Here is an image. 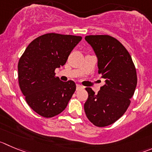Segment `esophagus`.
<instances>
[{"label":"esophagus","mask_w":152,"mask_h":152,"mask_svg":"<svg viewBox=\"0 0 152 152\" xmlns=\"http://www.w3.org/2000/svg\"><path fill=\"white\" fill-rule=\"evenodd\" d=\"M83 89V86H81V85L80 84H77V86H76V89H77V90H80V89Z\"/></svg>","instance_id":"esophagus-1"}]
</instances>
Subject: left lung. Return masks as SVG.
<instances>
[{
  "label": "left lung",
  "instance_id": "8db88e82",
  "mask_svg": "<svg viewBox=\"0 0 152 152\" xmlns=\"http://www.w3.org/2000/svg\"><path fill=\"white\" fill-rule=\"evenodd\" d=\"M98 58L99 74L105 84L98 94L86 88L88 99L84 110L88 119L97 127L116 122L126 112L137 83L136 68L130 53L116 39L108 35L85 37Z\"/></svg>",
  "mask_w": 152,
  "mask_h": 152
}]
</instances>
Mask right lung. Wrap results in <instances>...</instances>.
<instances>
[{
	"label": "right lung",
	"mask_w": 152,
	"mask_h": 152,
	"mask_svg": "<svg viewBox=\"0 0 152 152\" xmlns=\"http://www.w3.org/2000/svg\"><path fill=\"white\" fill-rule=\"evenodd\" d=\"M81 37L47 34L29 44L18 64V83L27 104L39 115L51 118L63 112L76 89L73 80L63 82L55 69L66 63Z\"/></svg>",
	"instance_id": "1"
}]
</instances>
